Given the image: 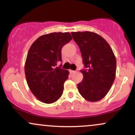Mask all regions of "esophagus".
Here are the masks:
<instances>
[{
	"label": "esophagus",
	"instance_id": "34e87169",
	"mask_svg": "<svg viewBox=\"0 0 135 135\" xmlns=\"http://www.w3.org/2000/svg\"><path fill=\"white\" fill-rule=\"evenodd\" d=\"M70 73L71 74H75V71L72 70H70Z\"/></svg>",
	"mask_w": 135,
	"mask_h": 135
}]
</instances>
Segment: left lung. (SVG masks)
Masks as SVG:
<instances>
[{"label":"left lung","instance_id":"1","mask_svg":"<svg viewBox=\"0 0 135 135\" xmlns=\"http://www.w3.org/2000/svg\"><path fill=\"white\" fill-rule=\"evenodd\" d=\"M81 52L86 70L80 72L83 79L77 84L79 93L89 102L103 98L115 78L116 58L112 48L98 34L92 32H72Z\"/></svg>","mask_w":135,"mask_h":135}]
</instances>
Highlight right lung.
<instances>
[{
  "mask_svg": "<svg viewBox=\"0 0 135 135\" xmlns=\"http://www.w3.org/2000/svg\"><path fill=\"white\" fill-rule=\"evenodd\" d=\"M72 39L69 32L41 35L28 52L25 73L30 91L39 101L52 103L62 95L69 72L56 66L61 60V48Z\"/></svg>",
  "mask_w": 135,
  "mask_h": 135,
  "instance_id": "right-lung-1",
  "label": "right lung"
}]
</instances>
